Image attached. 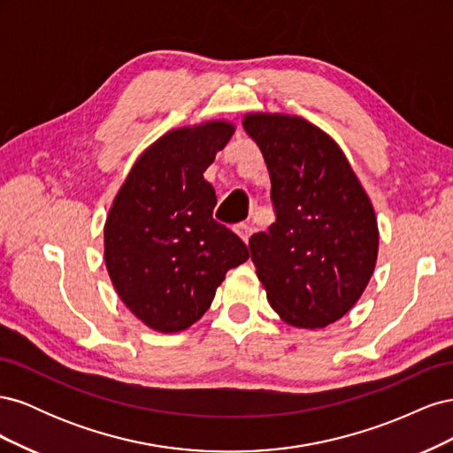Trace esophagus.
<instances>
[{
    "mask_svg": "<svg viewBox=\"0 0 453 453\" xmlns=\"http://www.w3.org/2000/svg\"><path fill=\"white\" fill-rule=\"evenodd\" d=\"M234 232L243 242H248L251 238V234H253V226L250 223H240V225L234 226Z\"/></svg>",
    "mask_w": 453,
    "mask_h": 453,
    "instance_id": "1",
    "label": "esophagus"
}]
</instances>
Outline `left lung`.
Wrapping results in <instances>:
<instances>
[{"mask_svg":"<svg viewBox=\"0 0 453 453\" xmlns=\"http://www.w3.org/2000/svg\"><path fill=\"white\" fill-rule=\"evenodd\" d=\"M243 128L270 172L276 223L250 238L251 260L280 318L323 328L346 315L372 276L376 213L340 145L311 122L248 113Z\"/></svg>","mask_w":453,"mask_h":453,"instance_id":"left-lung-1","label":"left lung"}]
</instances>
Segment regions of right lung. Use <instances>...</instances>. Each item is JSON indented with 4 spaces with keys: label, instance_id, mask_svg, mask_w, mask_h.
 <instances>
[{
    "label": "right lung",
    "instance_id": "obj_1",
    "mask_svg": "<svg viewBox=\"0 0 453 453\" xmlns=\"http://www.w3.org/2000/svg\"><path fill=\"white\" fill-rule=\"evenodd\" d=\"M228 120L170 130L134 162L104 226V258L125 306L153 331L181 333L213 303L226 272L250 258L213 219L203 172L234 134Z\"/></svg>",
    "mask_w": 453,
    "mask_h": 453
}]
</instances>
